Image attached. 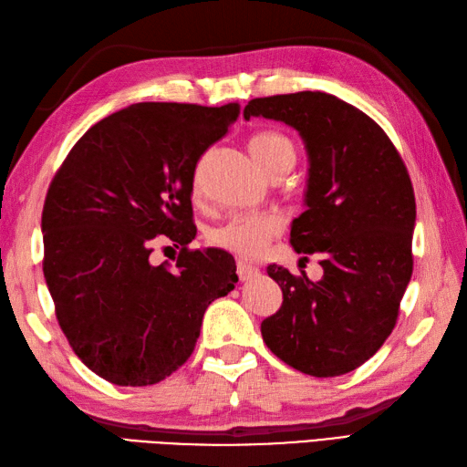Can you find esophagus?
Returning a JSON list of instances; mask_svg holds the SVG:
<instances>
[{"label": "esophagus", "mask_w": 467, "mask_h": 467, "mask_svg": "<svg viewBox=\"0 0 467 467\" xmlns=\"http://www.w3.org/2000/svg\"><path fill=\"white\" fill-rule=\"evenodd\" d=\"M261 275V271L257 267H254V265H249L245 261H239L237 263V276L239 281H254L257 279V276Z\"/></svg>", "instance_id": "esophagus-1"}]
</instances>
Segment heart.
Instances as JSON below:
<instances>
[{"label":"heart","instance_id":"heart-1","mask_svg":"<svg viewBox=\"0 0 467 467\" xmlns=\"http://www.w3.org/2000/svg\"><path fill=\"white\" fill-rule=\"evenodd\" d=\"M247 149L269 179L279 171L295 165V147L281 133H255L249 140ZM281 230L283 222L279 216H273V213H247V216H235L228 223L220 225L218 230H213L210 242L244 259H255L269 245L271 239L281 234Z\"/></svg>","mask_w":467,"mask_h":467}]
</instances>
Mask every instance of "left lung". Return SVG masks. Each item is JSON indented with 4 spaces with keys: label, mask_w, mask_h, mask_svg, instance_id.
<instances>
[{
    "label": "left lung",
    "mask_w": 467,
    "mask_h": 467,
    "mask_svg": "<svg viewBox=\"0 0 467 467\" xmlns=\"http://www.w3.org/2000/svg\"><path fill=\"white\" fill-rule=\"evenodd\" d=\"M244 118L283 121L305 141L306 210L293 220L291 245L318 254L324 269L314 283L269 265L283 305L261 336L306 375L354 371L393 332L412 275L417 204L405 162L369 116L326 92L255 98Z\"/></svg>",
    "instance_id": "1"
}]
</instances>
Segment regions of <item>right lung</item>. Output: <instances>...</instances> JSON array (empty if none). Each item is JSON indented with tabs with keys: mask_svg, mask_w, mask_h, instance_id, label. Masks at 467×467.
Wrapping results in <instances>:
<instances>
[{
	"mask_svg": "<svg viewBox=\"0 0 467 467\" xmlns=\"http://www.w3.org/2000/svg\"><path fill=\"white\" fill-rule=\"evenodd\" d=\"M237 116L239 104H133L92 125L48 186L43 273L57 320L113 385H155L179 369L206 308L234 291L230 254L186 245L196 162ZM157 234L182 245L174 268L150 265Z\"/></svg>",
	"mask_w": 467,
	"mask_h": 467,
	"instance_id": "add662e5",
	"label": "right lung"
}]
</instances>
